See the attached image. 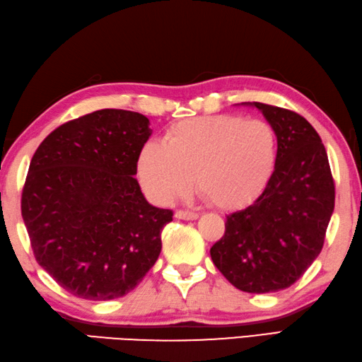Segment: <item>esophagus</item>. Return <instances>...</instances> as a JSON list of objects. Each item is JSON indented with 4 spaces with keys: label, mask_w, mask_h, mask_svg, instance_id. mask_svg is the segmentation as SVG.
<instances>
[{
    "label": "esophagus",
    "mask_w": 362,
    "mask_h": 362,
    "mask_svg": "<svg viewBox=\"0 0 362 362\" xmlns=\"http://www.w3.org/2000/svg\"><path fill=\"white\" fill-rule=\"evenodd\" d=\"M175 216L180 220H196L199 215L196 212H189V210H177Z\"/></svg>",
    "instance_id": "esophagus-1"
}]
</instances>
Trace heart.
Listing matches in <instances>:
<instances>
[{"label":"heart","mask_w":362,"mask_h":362,"mask_svg":"<svg viewBox=\"0 0 362 362\" xmlns=\"http://www.w3.org/2000/svg\"><path fill=\"white\" fill-rule=\"evenodd\" d=\"M279 134L266 120L221 114L170 127L164 144L150 141L137 156V177L150 199L169 204L196 185L221 210L258 201L279 166Z\"/></svg>","instance_id":"b5f03b06"}]
</instances>
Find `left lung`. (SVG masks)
Returning <instances> with one entry per match:
<instances>
[{
    "label": "left lung",
    "instance_id": "obj_1",
    "mask_svg": "<svg viewBox=\"0 0 362 362\" xmlns=\"http://www.w3.org/2000/svg\"><path fill=\"white\" fill-rule=\"evenodd\" d=\"M279 134V166L261 198L226 216L210 248L214 264L245 293L291 286L317 259L334 212L336 187L320 134L304 117L253 103Z\"/></svg>",
    "mask_w": 362,
    "mask_h": 362
}]
</instances>
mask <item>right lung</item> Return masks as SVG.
<instances>
[{
    "label": "right lung",
    "mask_w": 362,
    "mask_h": 362,
    "mask_svg": "<svg viewBox=\"0 0 362 362\" xmlns=\"http://www.w3.org/2000/svg\"><path fill=\"white\" fill-rule=\"evenodd\" d=\"M148 124L101 109L63 123L33 155L22 192L33 253L77 298H122L158 259L173 210L148 204L133 177Z\"/></svg>",
    "instance_id": "1"
}]
</instances>
